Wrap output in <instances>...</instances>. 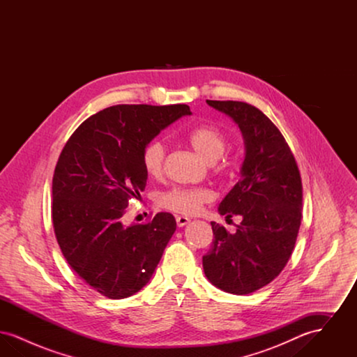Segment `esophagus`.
Segmentation results:
<instances>
[{
  "label": "esophagus",
  "mask_w": 357,
  "mask_h": 357,
  "mask_svg": "<svg viewBox=\"0 0 357 357\" xmlns=\"http://www.w3.org/2000/svg\"><path fill=\"white\" fill-rule=\"evenodd\" d=\"M187 223H190V218L183 217V215H176V225H178L179 227L186 226Z\"/></svg>",
  "instance_id": "esophagus-1"
}]
</instances>
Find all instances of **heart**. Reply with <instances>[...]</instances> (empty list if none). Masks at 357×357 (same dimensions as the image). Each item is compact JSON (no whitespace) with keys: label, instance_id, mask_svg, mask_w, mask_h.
I'll use <instances>...</instances> for the list:
<instances>
[{"label":"heart","instance_id":"obj_1","mask_svg":"<svg viewBox=\"0 0 357 357\" xmlns=\"http://www.w3.org/2000/svg\"><path fill=\"white\" fill-rule=\"evenodd\" d=\"M187 142L207 163L217 162L227 149L226 136L214 126H199L192 128L187 135ZM165 156L166 147L160 140H153L144 147L142 162L149 176L158 178L162 174ZM210 199L211 194L204 188L174 187L160 195L159 204L174 213L194 215Z\"/></svg>","mask_w":357,"mask_h":357}]
</instances>
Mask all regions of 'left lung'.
I'll list each match as a JSON object with an SVG mask.
<instances>
[{
	"mask_svg": "<svg viewBox=\"0 0 357 357\" xmlns=\"http://www.w3.org/2000/svg\"><path fill=\"white\" fill-rule=\"evenodd\" d=\"M236 123L243 137L241 179L222 199L218 213L242 221L236 233L211 222L214 241L204 255V275L217 288L249 294L281 273L301 225V176L278 128L248 102L206 100Z\"/></svg>",
	"mask_w": 357,
	"mask_h": 357,
	"instance_id": "left-lung-1",
	"label": "left lung"
}]
</instances>
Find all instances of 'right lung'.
<instances>
[{"instance_id": "obj_1", "label": "right lung", "mask_w": 357, "mask_h": 357, "mask_svg": "<svg viewBox=\"0 0 357 357\" xmlns=\"http://www.w3.org/2000/svg\"><path fill=\"white\" fill-rule=\"evenodd\" d=\"M185 115L186 104L112 105L82 123L60 153L52 181L54 234L69 266L108 298L147 285L176 230L169 213L131 226L121 217L147 183L144 147Z\"/></svg>"}]
</instances>
